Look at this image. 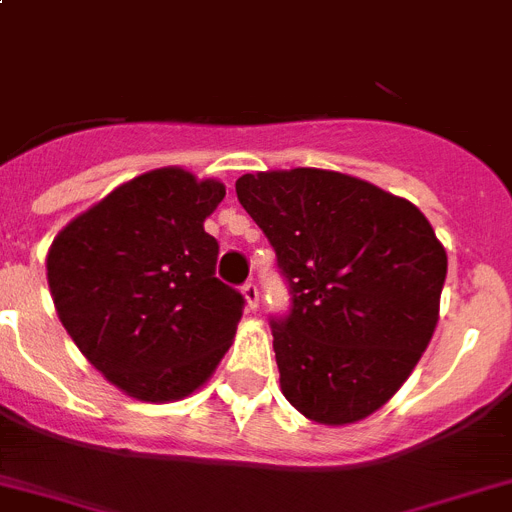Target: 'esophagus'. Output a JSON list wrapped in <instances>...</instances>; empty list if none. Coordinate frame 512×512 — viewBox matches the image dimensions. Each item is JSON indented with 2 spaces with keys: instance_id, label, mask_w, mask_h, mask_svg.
I'll list each match as a JSON object with an SVG mask.
<instances>
[{
  "instance_id": "esophagus-1",
  "label": "esophagus",
  "mask_w": 512,
  "mask_h": 512,
  "mask_svg": "<svg viewBox=\"0 0 512 512\" xmlns=\"http://www.w3.org/2000/svg\"><path fill=\"white\" fill-rule=\"evenodd\" d=\"M242 294H244V302H247V307L255 309L257 302H260V289H257V283L255 281L244 283Z\"/></svg>"
}]
</instances>
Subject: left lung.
Returning <instances> with one entry per match:
<instances>
[{"mask_svg": "<svg viewBox=\"0 0 512 512\" xmlns=\"http://www.w3.org/2000/svg\"><path fill=\"white\" fill-rule=\"evenodd\" d=\"M236 197L289 281L273 320L281 390L299 414L343 427L375 414L432 341L448 255L414 203L325 169L257 171Z\"/></svg>", "mask_w": 512, "mask_h": 512, "instance_id": "8db88e82", "label": "left lung"}]
</instances>
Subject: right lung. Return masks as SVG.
I'll return each mask as SVG.
<instances>
[{"label": "right lung", "mask_w": 512, "mask_h": 512, "mask_svg": "<svg viewBox=\"0 0 512 512\" xmlns=\"http://www.w3.org/2000/svg\"><path fill=\"white\" fill-rule=\"evenodd\" d=\"M218 179L179 166L119 184L49 247L46 278L64 330L111 385L137 401L195 393L234 341L244 299L216 278L205 218Z\"/></svg>", "instance_id": "add662e5"}]
</instances>
